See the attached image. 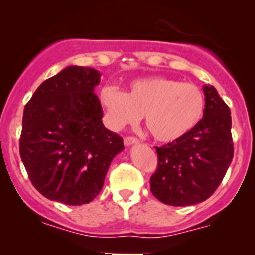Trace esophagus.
<instances>
[{
  "label": "esophagus",
  "instance_id": "esophagus-1",
  "mask_svg": "<svg viewBox=\"0 0 255 255\" xmlns=\"http://www.w3.org/2000/svg\"><path fill=\"white\" fill-rule=\"evenodd\" d=\"M139 142H138L137 138H133V137H126L125 138V145L127 146H130L133 145V144H138Z\"/></svg>",
  "mask_w": 255,
  "mask_h": 255
}]
</instances>
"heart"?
<instances>
[{"label":"heart","instance_id":"1","mask_svg":"<svg viewBox=\"0 0 255 255\" xmlns=\"http://www.w3.org/2000/svg\"><path fill=\"white\" fill-rule=\"evenodd\" d=\"M101 104L113 129L135 125L144 116L145 128L160 143L189 134L205 112V96L196 85L165 76L134 80L126 94L113 86L105 87Z\"/></svg>","mask_w":255,"mask_h":255}]
</instances>
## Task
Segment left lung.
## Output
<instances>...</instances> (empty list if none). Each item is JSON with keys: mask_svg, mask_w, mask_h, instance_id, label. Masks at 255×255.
Returning <instances> with one entry per match:
<instances>
[{"mask_svg": "<svg viewBox=\"0 0 255 255\" xmlns=\"http://www.w3.org/2000/svg\"><path fill=\"white\" fill-rule=\"evenodd\" d=\"M205 112L185 137L155 146L158 169L150 191L170 206H190L207 200L226 175L233 159L230 107L211 85L204 86Z\"/></svg>", "mask_w": 255, "mask_h": 255, "instance_id": "8db88e82", "label": "left lung"}]
</instances>
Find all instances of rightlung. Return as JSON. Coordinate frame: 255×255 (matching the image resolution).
Returning a JSON list of instances; mask_svg holds the SVG:
<instances>
[{"label": "right lung", "mask_w": 255, "mask_h": 255, "mask_svg": "<svg viewBox=\"0 0 255 255\" xmlns=\"http://www.w3.org/2000/svg\"><path fill=\"white\" fill-rule=\"evenodd\" d=\"M99 70L70 65L39 85L24 107L19 153L33 186L51 201L89 204L101 192L123 139L102 123Z\"/></svg>", "instance_id": "right-lung-1"}]
</instances>
